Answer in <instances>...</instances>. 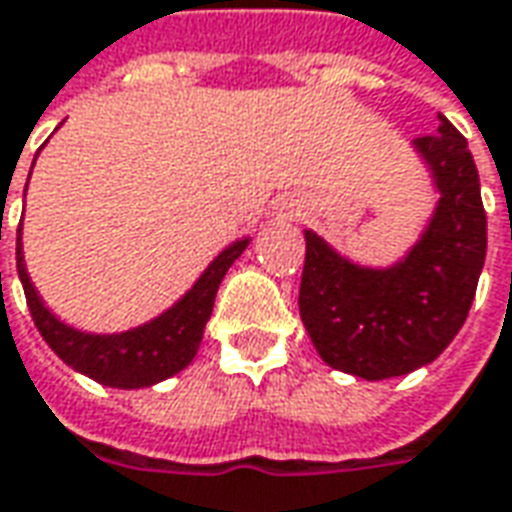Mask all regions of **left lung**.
I'll list each match as a JSON object with an SVG mask.
<instances>
[{
    "label": "left lung",
    "mask_w": 512,
    "mask_h": 512,
    "mask_svg": "<svg viewBox=\"0 0 512 512\" xmlns=\"http://www.w3.org/2000/svg\"><path fill=\"white\" fill-rule=\"evenodd\" d=\"M438 132L413 140L441 192L411 253L386 270L342 259L306 231L300 320L322 361L364 380L408 375L458 336L477 292L488 223L466 137L438 115Z\"/></svg>",
    "instance_id": "obj_1"
}]
</instances>
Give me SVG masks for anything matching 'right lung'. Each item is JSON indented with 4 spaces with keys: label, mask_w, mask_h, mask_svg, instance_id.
Here are the masks:
<instances>
[{
    "label": "right lung",
    "mask_w": 512,
    "mask_h": 512,
    "mask_svg": "<svg viewBox=\"0 0 512 512\" xmlns=\"http://www.w3.org/2000/svg\"><path fill=\"white\" fill-rule=\"evenodd\" d=\"M248 242L250 239H239L234 245H228L215 262L206 267V273L195 281L190 292L165 314H159L157 320L126 333H104V336L74 331L43 306L24 267L21 226L16 237V267L35 328L65 364L74 366L76 372L88 378L99 380L101 386L146 389L181 372L195 358L204 339L206 322L212 317L217 286L228 273V267L237 262L239 253L248 248Z\"/></svg>",
    "instance_id": "obj_1"
}]
</instances>
